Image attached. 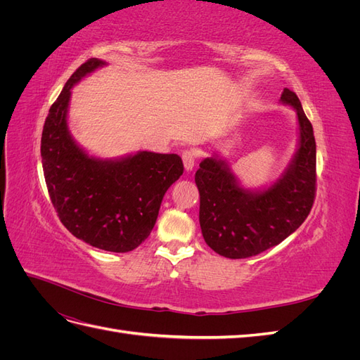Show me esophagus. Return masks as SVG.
<instances>
[{
    "instance_id": "esophagus-1",
    "label": "esophagus",
    "mask_w": 360,
    "mask_h": 360,
    "mask_svg": "<svg viewBox=\"0 0 360 360\" xmlns=\"http://www.w3.org/2000/svg\"><path fill=\"white\" fill-rule=\"evenodd\" d=\"M181 159H183L184 169H186V171H192L193 167H195V153H193V151H192V150L183 151Z\"/></svg>"
}]
</instances>
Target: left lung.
<instances>
[{"label":"left lung","mask_w":360,"mask_h":360,"mask_svg":"<svg viewBox=\"0 0 360 360\" xmlns=\"http://www.w3.org/2000/svg\"><path fill=\"white\" fill-rule=\"evenodd\" d=\"M281 103L297 114V148L279 179L266 188H245L221 156L205 158L195 172L200 225L205 243L226 258H248L279 245L307 219L315 197V138L296 93Z\"/></svg>","instance_id":"8db88e82"}]
</instances>
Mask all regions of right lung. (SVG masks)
Listing matches in <instances>:
<instances>
[{
  "label": "right lung",
  "mask_w": 360,
  "mask_h": 360,
  "mask_svg": "<svg viewBox=\"0 0 360 360\" xmlns=\"http://www.w3.org/2000/svg\"><path fill=\"white\" fill-rule=\"evenodd\" d=\"M103 66L99 58L84 63L51 106L41 134V165L63 225L94 248L129 252L153 230L163 195L180 179L183 162L153 151L102 159L76 143L68 123L72 89Z\"/></svg>",
  "instance_id": "add662e5"
}]
</instances>
